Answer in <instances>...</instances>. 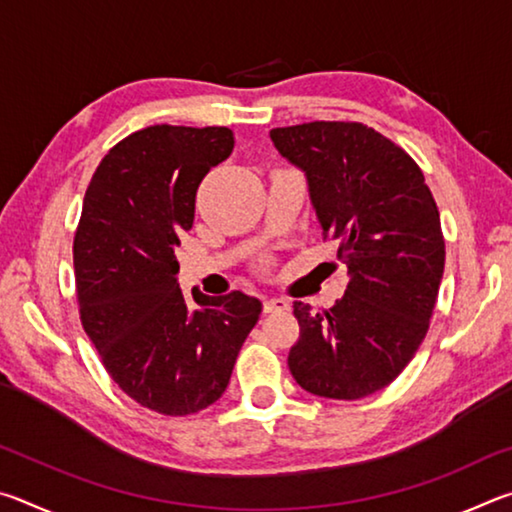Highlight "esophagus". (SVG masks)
<instances>
[{
	"mask_svg": "<svg viewBox=\"0 0 512 512\" xmlns=\"http://www.w3.org/2000/svg\"><path fill=\"white\" fill-rule=\"evenodd\" d=\"M284 309H289V300H284V298H266L264 300L266 314H273V311H284Z\"/></svg>",
	"mask_w": 512,
	"mask_h": 512,
	"instance_id": "esophagus-1",
	"label": "esophagus"
}]
</instances>
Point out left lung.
I'll return each instance as SVG.
<instances>
[{
  "label": "left lung",
  "instance_id": "left-lung-1",
  "mask_svg": "<svg viewBox=\"0 0 512 512\" xmlns=\"http://www.w3.org/2000/svg\"><path fill=\"white\" fill-rule=\"evenodd\" d=\"M282 158L305 171L323 237L350 275L334 307L293 302V379L318 397L361 400L409 366L429 329L445 268L440 214L418 164L357 121L273 128Z\"/></svg>",
  "mask_w": 512,
  "mask_h": 512
}]
</instances>
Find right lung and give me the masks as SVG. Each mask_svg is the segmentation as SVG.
I'll use <instances>...</instances> for the list:
<instances>
[{"mask_svg":"<svg viewBox=\"0 0 512 512\" xmlns=\"http://www.w3.org/2000/svg\"><path fill=\"white\" fill-rule=\"evenodd\" d=\"M232 149L225 126H149L112 146L83 198L74 237L83 329L121 391L162 415L219 400L262 314L241 291L194 289L192 302L176 280L196 189Z\"/></svg>","mask_w":512,"mask_h":512,"instance_id":"1","label":"right lung"}]
</instances>
